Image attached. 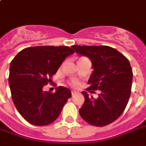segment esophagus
Returning a JSON list of instances; mask_svg holds the SVG:
<instances>
[{"instance_id":"obj_1","label":"esophagus","mask_w":146,"mask_h":146,"mask_svg":"<svg viewBox=\"0 0 146 146\" xmlns=\"http://www.w3.org/2000/svg\"><path fill=\"white\" fill-rule=\"evenodd\" d=\"M71 93H72V96H74L75 94L78 93V92H77V91H76V90H73V91H72V92H71Z\"/></svg>"}]
</instances>
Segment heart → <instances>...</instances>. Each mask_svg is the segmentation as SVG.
<instances>
[{"mask_svg": "<svg viewBox=\"0 0 146 146\" xmlns=\"http://www.w3.org/2000/svg\"><path fill=\"white\" fill-rule=\"evenodd\" d=\"M73 84L74 85V86H78V85H79V82H78L77 81H73Z\"/></svg>", "mask_w": 146, "mask_h": 146, "instance_id": "1", "label": "heart"}]
</instances>
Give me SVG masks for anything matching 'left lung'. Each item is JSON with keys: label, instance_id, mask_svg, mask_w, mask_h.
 <instances>
[{"label": "left lung", "instance_id": "left-lung-1", "mask_svg": "<svg viewBox=\"0 0 146 146\" xmlns=\"http://www.w3.org/2000/svg\"><path fill=\"white\" fill-rule=\"evenodd\" d=\"M71 48L76 53L89 58L92 73L88 90H100L95 99L82 92L85 102L80 109L81 117L88 123L104 127L116 120L126 108L131 94L133 70L127 57L109 46H80Z\"/></svg>", "mask_w": 146, "mask_h": 146}]
</instances>
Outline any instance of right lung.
I'll return each instance as SVG.
<instances>
[{
  "label": "right lung",
  "instance_id": "right-lung-1",
  "mask_svg": "<svg viewBox=\"0 0 146 146\" xmlns=\"http://www.w3.org/2000/svg\"><path fill=\"white\" fill-rule=\"evenodd\" d=\"M73 53L66 46L31 47L22 50L11 61L9 85L13 102L29 123L45 126L54 122L71 97V91L65 87H57L54 93L43 88Z\"/></svg>",
  "mask_w": 146,
  "mask_h": 146
}]
</instances>
